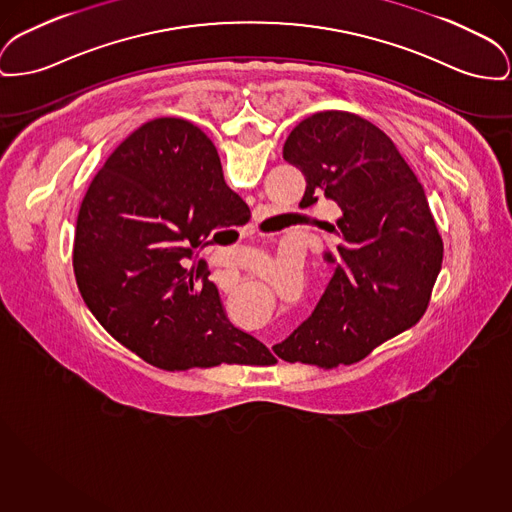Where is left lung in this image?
Listing matches in <instances>:
<instances>
[{
  "label": "left lung",
  "instance_id": "obj_1",
  "mask_svg": "<svg viewBox=\"0 0 512 512\" xmlns=\"http://www.w3.org/2000/svg\"><path fill=\"white\" fill-rule=\"evenodd\" d=\"M282 154L307 181L300 207L325 197L340 216L325 222L338 238L323 253L334 269L331 282L274 354L323 369L356 363L423 317L443 265V240L420 180L371 121L317 112L292 129Z\"/></svg>",
  "mask_w": 512,
  "mask_h": 512
}]
</instances>
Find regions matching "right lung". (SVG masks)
Returning a JSON list of instances; mask_svg holds the SVG:
<instances>
[{
	"label": "right lung",
	"instance_id": "right-lung-1",
	"mask_svg": "<svg viewBox=\"0 0 512 512\" xmlns=\"http://www.w3.org/2000/svg\"><path fill=\"white\" fill-rule=\"evenodd\" d=\"M241 207L249 211L197 125L158 118L135 129L98 170L77 214L73 271L98 323L166 371L274 363L263 342L228 321L211 280L197 282L181 267L214 230L232 228Z\"/></svg>",
	"mask_w": 512,
	"mask_h": 512
}]
</instances>
